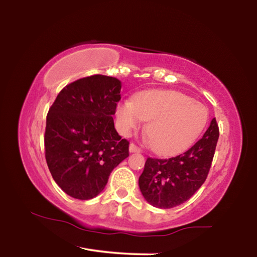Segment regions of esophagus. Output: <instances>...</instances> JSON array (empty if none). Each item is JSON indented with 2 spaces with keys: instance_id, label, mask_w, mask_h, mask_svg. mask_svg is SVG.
<instances>
[{
  "instance_id": "1",
  "label": "esophagus",
  "mask_w": 257,
  "mask_h": 257,
  "mask_svg": "<svg viewBox=\"0 0 257 257\" xmlns=\"http://www.w3.org/2000/svg\"><path fill=\"white\" fill-rule=\"evenodd\" d=\"M129 151L132 152V153H136V152H137V153H139V152H141L142 150L139 149V147L136 144H134V143H132V144L129 145Z\"/></svg>"
}]
</instances>
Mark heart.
Instances as JSON below:
<instances>
[{"mask_svg": "<svg viewBox=\"0 0 257 257\" xmlns=\"http://www.w3.org/2000/svg\"><path fill=\"white\" fill-rule=\"evenodd\" d=\"M116 123L121 134L138 129L149 121L146 135L152 150L172 155L193 144L205 127L207 108L177 90H151L133 101H123L116 108Z\"/></svg>", "mask_w": 257, "mask_h": 257, "instance_id": "heart-1", "label": "heart"}]
</instances>
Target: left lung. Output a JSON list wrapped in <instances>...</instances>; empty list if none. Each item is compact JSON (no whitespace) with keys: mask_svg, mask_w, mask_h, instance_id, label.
<instances>
[{"mask_svg":"<svg viewBox=\"0 0 257 257\" xmlns=\"http://www.w3.org/2000/svg\"><path fill=\"white\" fill-rule=\"evenodd\" d=\"M219 139V125L212 119L203 137L185 153L170 159L147 158L138 184L151 205L171 208L193 196L206 180Z\"/></svg>","mask_w":257,"mask_h":257,"instance_id":"8db88e82","label":"left lung"}]
</instances>
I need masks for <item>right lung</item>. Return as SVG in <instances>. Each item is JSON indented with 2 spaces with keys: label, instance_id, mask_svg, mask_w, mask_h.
I'll return each mask as SVG.
<instances>
[{
  "label": "right lung",
  "instance_id": "add662e5",
  "mask_svg": "<svg viewBox=\"0 0 257 257\" xmlns=\"http://www.w3.org/2000/svg\"><path fill=\"white\" fill-rule=\"evenodd\" d=\"M121 81L94 75L67 85L46 116L45 159L54 181L69 196L101 193L116 165L129 156V142L116 133L112 115Z\"/></svg>",
  "mask_w": 257,
  "mask_h": 257
}]
</instances>
